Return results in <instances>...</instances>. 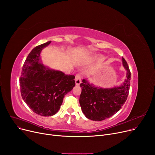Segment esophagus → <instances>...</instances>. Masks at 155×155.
Returning a JSON list of instances; mask_svg holds the SVG:
<instances>
[{"label": "esophagus", "mask_w": 155, "mask_h": 155, "mask_svg": "<svg viewBox=\"0 0 155 155\" xmlns=\"http://www.w3.org/2000/svg\"><path fill=\"white\" fill-rule=\"evenodd\" d=\"M81 79H82V76H81V74H80V73H78V74L76 75L75 76V84L76 85H79L81 83Z\"/></svg>", "instance_id": "esophagus-1"}]
</instances>
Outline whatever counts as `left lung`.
<instances>
[{
  "instance_id": "1",
  "label": "left lung",
  "mask_w": 155,
  "mask_h": 155,
  "mask_svg": "<svg viewBox=\"0 0 155 155\" xmlns=\"http://www.w3.org/2000/svg\"><path fill=\"white\" fill-rule=\"evenodd\" d=\"M123 64L127 70L124 82L118 87L103 88L90 84L86 79L80 84L82 87L79 102L85 117L95 121L109 118L124 104L129 95L131 71L124 58Z\"/></svg>"
}]
</instances>
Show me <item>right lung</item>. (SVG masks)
<instances>
[{
    "label": "right lung",
    "mask_w": 155,
    "mask_h": 155,
    "mask_svg": "<svg viewBox=\"0 0 155 155\" xmlns=\"http://www.w3.org/2000/svg\"><path fill=\"white\" fill-rule=\"evenodd\" d=\"M51 41L37 46L28 56L19 78L24 101L36 114L51 116L58 111L63 97L75 86V76L49 69L40 63V53Z\"/></svg>",
    "instance_id": "right-lung-1"
}]
</instances>
